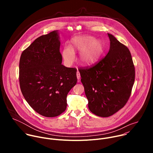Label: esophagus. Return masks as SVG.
<instances>
[{
	"mask_svg": "<svg viewBox=\"0 0 153 153\" xmlns=\"http://www.w3.org/2000/svg\"><path fill=\"white\" fill-rule=\"evenodd\" d=\"M77 78L78 80H79L80 78V73L79 71H77Z\"/></svg>",
	"mask_w": 153,
	"mask_h": 153,
	"instance_id": "1",
	"label": "esophagus"
}]
</instances>
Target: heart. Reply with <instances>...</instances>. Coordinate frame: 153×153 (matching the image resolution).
<instances>
[{"instance_id": "b5f03b06", "label": "heart", "mask_w": 153, "mask_h": 153, "mask_svg": "<svg viewBox=\"0 0 153 153\" xmlns=\"http://www.w3.org/2000/svg\"><path fill=\"white\" fill-rule=\"evenodd\" d=\"M74 51L80 53V60L84 65H92L96 63L102 56L104 46L101 40H96L94 37L82 36L72 39L71 46H65L62 56L65 63L72 64L75 60Z\"/></svg>"}]
</instances>
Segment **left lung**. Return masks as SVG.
Returning a JSON list of instances; mask_svg holds the SVG:
<instances>
[{
    "instance_id": "8db88e82",
    "label": "left lung",
    "mask_w": 153,
    "mask_h": 153,
    "mask_svg": "<svg viewBox=\"0 0 153 153\" xmlns=\"http://www.w3.org/2000/svg\"><path fill=\"white\" fill-rule=\"evenodd\" d=\"M106 56L91 67L79 70L88 108L95 115L111 116L127 103L135 80V68L129 49L112 34Z\"/></svg>"
}]
</instances>
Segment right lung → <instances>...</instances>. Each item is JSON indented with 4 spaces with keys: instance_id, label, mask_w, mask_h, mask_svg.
I'll use <instances>...</instances> for the list:
<instances>
[{
    "instance_id": "add662e5",
    "label": "right lung",
    "mask_w": 153,
    "mask_h": 153,
    "mask_svg": "<svg viewBox=\"0 0 153 153\" xmlns=\"http://www.w3.org/2000/svg\"><path fill=\"white\" fill-rule=\"evenodd\" d=\"M57 31L37 38L21 54L20 88L24 98L39 114L54 117L67 108V96L77 83V70L62 65Z\"/></svg>"
}]
</instances>
